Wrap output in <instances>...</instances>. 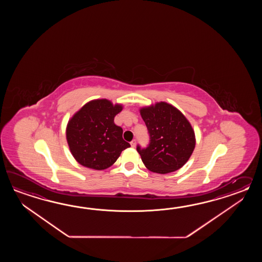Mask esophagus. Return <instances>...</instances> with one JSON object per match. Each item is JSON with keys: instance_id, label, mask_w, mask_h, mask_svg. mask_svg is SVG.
<instances>
[{"instance_id": "1", "label": "esophagus", "mask_w": 262, "mask_h": 262, "mask_svg": "<svg viewBox=\"0 0 262 262\" xmlns=\"http://www.w3.org/2000/svg\"><path fill=\"white\" fill-rule=\"evenodd\" d=\"M130 144H131V147L135 148V147H136V144H137V140H136V139H133V140L130 142Z\"/></svg>"}]
</instances>
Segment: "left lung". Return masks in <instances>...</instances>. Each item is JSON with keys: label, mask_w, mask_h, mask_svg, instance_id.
<instances>
[{"label": "left lung", "mask_w": 262, "mask_h": 262, "mask_svg": "<svg viewBox=\"0 0 262 262\" xmlns=\"http://www.w3.org/2000/svg\"><path fill=\"white\" fill-rule=\"evenodd\" d=\"M150 136L146 148L137 146L145 167L152 172H173L188 161L195 149V132L184 114L166 102L140 108Z\"/></svg>", "instance_id": "8db88e82"}]
</instances>
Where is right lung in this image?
I'll return each mask as SVG.
<instances>
[{
    "label": "right lung",
    "instance_id": "right-lung-1",
    "mask_svg": "<svg viewBox=\"0 0 262 262\" xmlns=\"http://www.w3.org/2000/svg\"><path fill=\"white\" fill-rule=\"evenodd\" d=\"M122 110V105L97 99L85 104L69 120L67 143L80 165L96 170L106 169L130 147L123 139L122 127L114 123V117Z\"/></svg>",
    "mask_w": 262,
    "mask_h": 262
}]
</instances>
